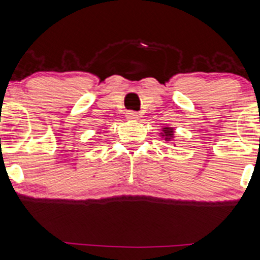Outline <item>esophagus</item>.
I'll return each mask as SVG.
<instances>
[{
  "label": "esophagus",
  "instance_id": "1",
  "mask_svg": "<svg viewBox=\"0 0 260 260\" xmlns=\"http://www.w3.org/2000/svg\"><path fill=\"white\" fill-rule=\"evenodd\" d=\"M138 113L137 112H128L127 114H125V118L128 119V121H136V119H138Z\"/></svg>",
  "mask_w": 260,
  "mask_h": 260
}]
</instances>
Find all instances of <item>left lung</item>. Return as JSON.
<instances>
[{
	"label": "left lung",
	"mask_w": 260,
	"mask_h": 260,
	"mask_svg": "<svg viewBox=\"0 0 260 260\" xmlns=\"http://www.w3.org/2000/svg\"><path fill=\"white\" fill-rule=\"evenodd\" d=\"M160 136L165 138L166 142L172 141L174 138V129L172 127H163L162 132H160Z\"/></svg>",
	"instance_id": "obj_1"
}]
</instances>
